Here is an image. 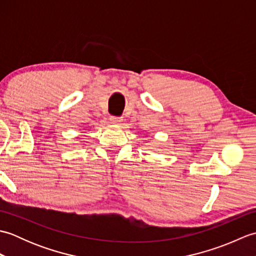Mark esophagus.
Wrapping results in <instances>:
<instances>
[{
    "mask_svg": "<svg viewBox=\"0 0 256 256\" xmlns=\"http://www.w3.org/2000/svg\"><path fill=\"white\" fill-rule=\"evenodd\" d=\"M110 121L113 124H120V123L123 121V118H118V116H111L110 118Z\"/></svg>",
    "mask_w": 256,
    "mask_h": 256,
    "instance_id": "obj_1",
    "label": "esophagus"
}]
</instances>
